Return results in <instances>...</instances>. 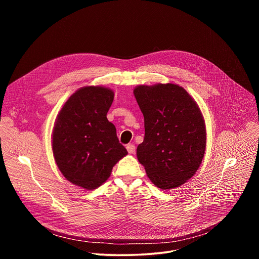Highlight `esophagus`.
Wrapping results in <instances>:
<instances>
[{
	"instance_id": "obj_1",
	"label": "esophagus",
	"mask_w": 259,
	"mask_h": 259,
	"mask_svg": "<svg viewBox=\"0 0 259 259\" xmlns=\"http://www.w3.org/2000/svg\"><path fill=\"white\" fill-rule=\"evenodd\" d=\"M126 149H127L129 154H134V152H135V145L133 143H129V144H127Z\"/></svg>"
}]
</instances>
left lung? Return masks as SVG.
<instances>
[{
  "label": "left lung",
  "mask_w": 259,
  "mask_h": 259,
  "mask_svg": "<svg viewBox=\"0 0 259 259\" xmlns=\"http://www.w3.org/2000/svg\"><path fill=\"white\" fill-rule=\"evenodd\" d=\"M144 118L136 155L147 177L162 190L178 188L199 169L206 126L195 99L176 84L139 85L133 90Z\"/></svg>",
  "instance_id": "left-lung-1"
}]
</instances>
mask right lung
Returning a JSON list of instances; mask_svg holds the SVG:
<instances>
[{
    "instance_id": "add662e5",
    "label": "right lung",
    "mask_w": 259,
    "mask_h": 259,
    "mask_svg": "<svg viewBox=\"0 0 259 259\" xmlns=\"http://www.w3.org/2000/svg\"><path fill=\"white\" fill-rule=\"evenodd\" d=\"M114 96L112 89L102 86L80 88L55 120L52 151L57 167L66 180L85 190L99 188L128 154L106 118Z\"/></svg>"
}]
</instances>
